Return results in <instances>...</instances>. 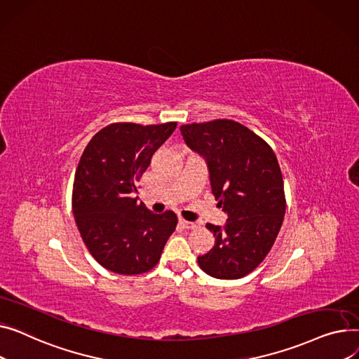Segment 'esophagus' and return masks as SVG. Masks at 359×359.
Returning a JSON list of instances; mask_svg holds the SVG:
<instances>
[{
    "mask_svg": "<svg viewBox=\"0 0 359 359\" xmlns=\"http://www.w3.org/2000/svg\"><path fill=\"white\" fill-rule=\"evenodd\" d=\"M180 224H181L184 229H194V227H196V223L187 222V220H184V219H180Z\"/></svg>",
    "mask_w": 359,
    "mask_h": 359,
    "instance_id": "1",
    "label": "esophagus"
}]
</instances>
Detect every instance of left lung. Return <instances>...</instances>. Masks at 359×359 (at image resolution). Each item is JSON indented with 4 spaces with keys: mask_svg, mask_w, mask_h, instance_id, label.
Listing matches in <instances>:
<instances>
[{
    "mask_svg": "<svg viewBox=\"0 0 359 359\" xmlns=\"http://www.w3.org/2000/svg\"><path fill=\"white\" fill-rule=\"evenodd\" d=\"M180 130L189 149L205 159L212 193L227 215L224 226L207 224L216 242L198 257V265L215 278H242L268 255L284 220L277 156L265 140L233 120L184 124Z\"/></svg>",
    "mask_w": 359,
    "mask_h": 359,
    "instance_id": "obj_1",
    "label": "left lung"
}]
</instances>
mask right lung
Here are the masks:
<instances>
[{"instance_id": "add662e5", "label": "right lung", "mask_w": 359, "mask_h": 359, "mask_svg": "<svg viewBox=\"0 0 359 359\" xmlns=\"http://www.w3.org/2000/svg\"><path fill=\"white\" fill-rule=\"evenodd\" d=\"M177 123L142 126L113 123L83 151L74 181L72 212L94 259L121 276L151 271L174 233L171 210L155 215L133 198L136 182Z\"/></svg>"}]
</instances>
